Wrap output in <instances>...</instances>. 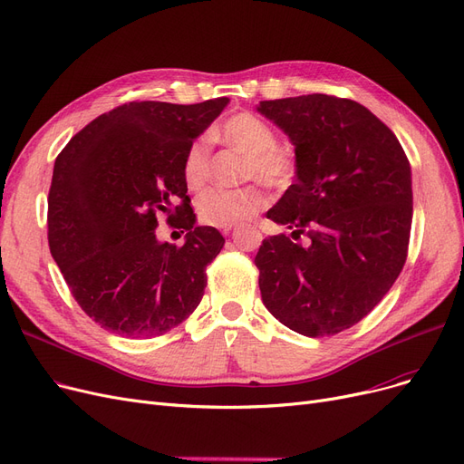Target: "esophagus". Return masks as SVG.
<instances>
[{
  "instance_id": "esophagus-1",
  "label": "esophagus",
  "mask_w": 464,
  "mask_h": 464,
  "mask_svg": "<svg viewBox=\"0 0 464 464\" xmlns=\"http://www.w3.org/2000/svg\"><path fill=\"white\" fill-rule=\"evenodd\" d=\"M232 232V228H222V234H225V236H228Z\"/></svg>"
}]
</instances>
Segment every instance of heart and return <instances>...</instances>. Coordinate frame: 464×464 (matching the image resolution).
Masks as SVG:
<instances>
[{"instance_id":"b5f03b06","label":"heart","mask_w":464,"mask_h":464,"mask_svg":"<svg viewBox=\"0 0 464 464\" xmlns=\"http://www.w3.org/2000/svg\"><path fill=\"white\" fill-rule=\"evenodd\" d=\"M234 150L247 158L244 177L258 179L272 188H287L296 175V160L291 150L277 144L274 129L251 112H239L222 121L215 131ZM211 177V142L198 137L190 142L182 161V179L190 190L206 187ZM268 203V196L258 187L236 190L213 188L198 198V217L217 228H232L251 220Z\"/></svg>"}]
</instances>
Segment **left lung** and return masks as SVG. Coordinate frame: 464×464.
<instances>
[{"label":"left lung","mask_w":464,"mask_h":464,"mask_svg":"<svg viewBox=\"0 0 464 464\" xmlns=\"http://www.w3.org/2000/svg\"><path fill=\"white\" fill-rule=\"evenodd\" d=\"M256 112L289 137L296 160L295 184L266 213L291 234L266 237L255 256L263 303L301 335H335L381 303L405 265L410 161L354 101L316 92L261 101Z\"/></svg>","instance_id":"obj_1"}]
</instances>
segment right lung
<instances>
[{"instance_id":"1","label":"right lung","mask_w":464,"mask_h":464,"mask_svg":"<svg viewBox=\"0 0 464 464\" xmlns=\"http://www.w3.org/2000/svg\"><path fill=\"white\" fill-rule=\"evenodd\" d=\"M228 102H129L85 125L54 160L49 249L73 299L106 331L158 337L199 304L225 237L196 227L182 161ZM160 212L188 232L180 248L157 239Z\"/></svg>"}]
</instances>
